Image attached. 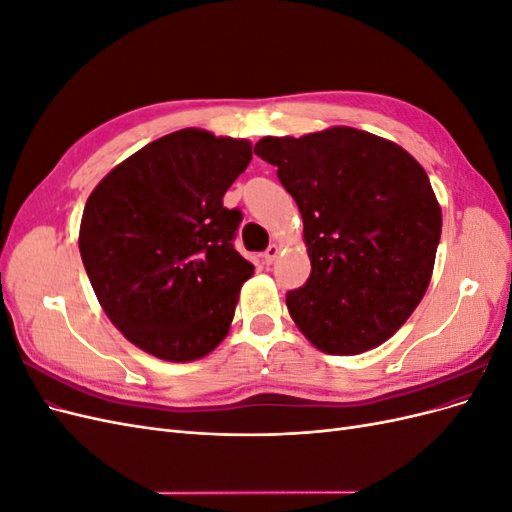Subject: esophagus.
<instances>
[{
  "mask_svg": "<svg viewBox=\"0 0 512 512\" xmlns=\"http://www.w3.org/2000/svg\"><path fill=\"white\" fill-rule=\"evenodd\" d=\"M277 254H280V245H277V243H271V245L267 247V252L262 254V260H265V265H273L275 258H277Z\"/></svg>",
  "mask_w": 512,
  "mask_h": 512,
  "instance_id": "esophagus-1",
  "label": "esophagus"
}]
</instances>
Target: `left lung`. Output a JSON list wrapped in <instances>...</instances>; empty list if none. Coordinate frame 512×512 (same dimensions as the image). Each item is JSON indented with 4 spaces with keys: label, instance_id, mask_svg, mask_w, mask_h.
<instances>
[{
    "label": "left lung",
    "instance_id": "8db88e82",
    "mask_svg": "<svg viewBox=\"0 0 512 512\" xmlns=\"http://www.w3.org/2000/svg\"><path fill=\"white\" fill-rule=\"evenodd\" d=\"M254 151L277 166L303 218L312 273L286 294L294 324L327 354L378 348L433 275L442 209L425 168L397 143L348 126L265 136Z\"/></svg>",
    "mask_w": 512,
    "mask_h": 512
}]
</instances>
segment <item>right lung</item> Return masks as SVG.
I'll use <instances>...</instances> for the list:
<instances>
[{
  "label": "right lung",
  "instance_id": "1",
  "mask_svg": "<svg viewBox=\"0 0 512 512\" xmlns=\"http://www.w3.org/2000/svg\"><path fill=\"white\" fill-rule=\"evenodd\" d=\"M252 160L245 138L185 128L117 164L89 194L79 250L123 337L162 361L203 359L228 335L254 265L224 194Z\"/></svg>",
  "mask_w": 512,
  "mask_h": 512
}]
</instances>
